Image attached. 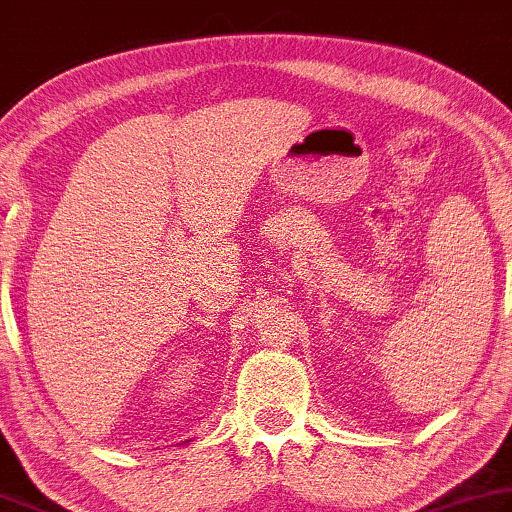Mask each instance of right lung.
<instances>
[{"instance_id": "1", "label": "right lung", "mask_w": 512, "mask_h": 512, "mask_svg": "<svg viewBox=\"0 0 512 512\" xmlns=\"http://www.w3.org/2000/svg\"><path fill=\"white\" fill-rule=\"evenodd\" d=\"M188 442H190V439H188ZM184 444H186V442H184Z\"/></svg>"}]
</instances>
